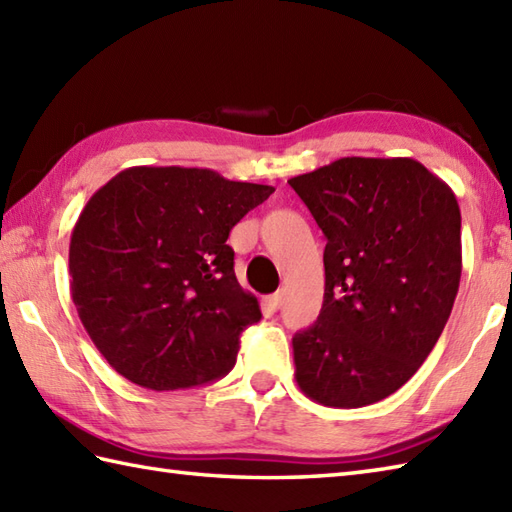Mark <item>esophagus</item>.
Returning <instances> with one entry per match:
<instances>
[{"instance_id":"esophagus-1","label":"esophagus","mask_w":512,"mask_h":512,"mask_svg":"<svg viewBox=\"0 0 512 512\" xmlns=\"http://www.w3.org/2000/svg\"><path fill=\"white\" fill-rule=\"evenodd\" d=\"M281 303H284V292H275V295L268 297V306L270 310H279Z\"/></svg>"}]
</instances>
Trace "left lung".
I'll return each mask as SVG.
<instances>
[{
  "instance_id": "left-lung-1",
  "label": "left lung",
  "mask_w": 512,
  "mask_h": 512,
  "mask_svg": "<svg viewBox=\"0 0 512 512\" xmlns=\"http://www.w3.org/2000/svg\"><path fill=\"white\" fill-rule=\"evenodd\" d=\"M325 244L319 319L292 339L310 400L356 409L418 372L462 277L455 193L413 158H339L290 178Z\"/></svg>"
}]
</instances>
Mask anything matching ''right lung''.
I'll return each mask as SVG.
<instances>
[{
    "mask_svg": "<svg viewBox=\"0 0 512 512\" xmlns=\"http://www.w3.org/2000/svg\"><path fill=\"white\" fill-rule=\"evenodd\" d=\"M273 191L213 169L129 167L92 195L70 237V290L118 374L169 391L231 372L262 310L226 239Z\"/></svg>",
    "mask_w": 512,
    "mask_h": 512,
    "instance_id": "obj_1",
    "label": "right lung"
}]
</instances>
